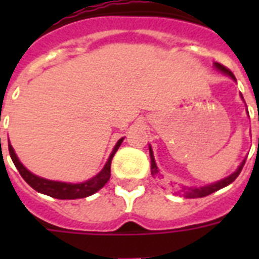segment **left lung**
Wrapping results in <instances>:
<instances>
[{
	"instance_id": "8db88e82",
	"label": "left lung",
	"mask_w": 259,
	"mask_h": 259,
	"mask_svg": "<svg viewBox=\"0 0 259 259\" xmlns=\"http://www.w3.org/2000/svg\"><path fill=\"white\" fill-rule=\"evenodd\" d=\"M213 66H215V68H217V70L222 71L223 74L229 75L230 78L235 80V76H234L233 72H231L229 68H226L225 66H222L221 63H215ZM242 99H243V98H242ZM149 153H150V169H152V176H156V175H158V172H160V170H158L157 165H156L153 152H152V148H150V146H149ZM245 161L246 160H243V161L241 162V165L238 166V169L235 170V172L231 173L230 176L225 177L223 180H219L218 183H212V184L204 185V187H185V185H183L180 189V195L183 197H185V199H196V197L208 196V195H211V193L217 192V191H219V189H222V188H225V187H227L229 184H231V183H233V181L235 180L238 176H239V173H241L242 168H243V165H245Z\"/></svg>"
}]
</instances>
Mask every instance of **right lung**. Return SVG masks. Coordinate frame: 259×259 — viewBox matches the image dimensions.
<instances>
[{
	"label": "right lung",
	"mask_w": 259,
	"mask_h": 259,
	"mask_svg": "<svg viewBox=\"0 0 259 259\" xmlns=\"http://www.w3.org/2000/svg\"><path fill=\"white\" fill-rule=\"evenodd\" d=\"M123 138H121L117 142V145L114 146L113 152L110 154L109 160L106 162V165L103 166V169L98 173L97 176H94L93 179L84 181V183H79V184H72V183H62V181H52L38 177L33 175L32 172L26 169L25 166L22 165L18 157L14 153L13 146L9 144V153L12 157V161L16 165L17 170L20 172L21 177L28 183V184L40 193L48 195L55 199H62V200H71V199H82V197H87L90 195H93L97 191L103 187V185L109 181L110 176H111V160H113L114 154L118 150V148L121 146Z\"/></svg>",
	"instance_id": "1"
}]
</instances>
